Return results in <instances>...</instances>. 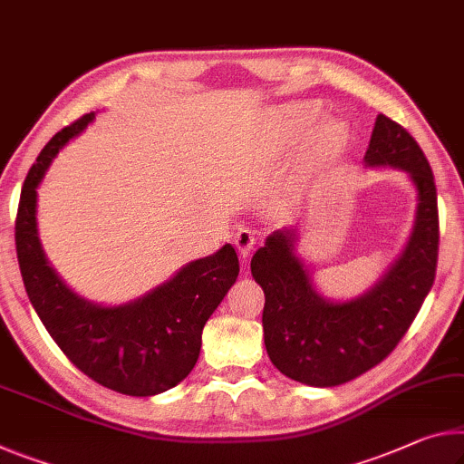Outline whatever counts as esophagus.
Here are the masks:
<instances>
[{"label":"esophagus","instance_id":"1","mask_svg":"<svg viewBox=\"0 0 464 464\" xmlns=\"http://www.w3.org/2000/svg\"><path fill=\"white\" fill-rule=\"evenodd\" d=\"M235 246H237L239 254L244 256V258H247L249 252L256 247V244H258V237H256V233L252 229H239L237 233H235Z\"/></svg>","mask_w":464,"mask_h":464}]
</instances>
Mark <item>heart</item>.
Masks as SVG:
<instances>
[{
  "instance_id": "b5f03b06",
  "label": "heart",
  "mask_w": 464,
  "mask_h": 464,
  "mask_svg": "<svg viewBox=\"0 0 464 464\" xmlns=\"http://www.w3.org/2000/svg\"><path fill=\"white\" fill-rule=\"evenodd\" d=\"M315 109L312 105H299L291 107L289 111L283 115V136L285 140H299L305 134L310 123L314 121ZM347 142V130L341 123L328 121L322 123L318 130H314L310 136V150L315 157H326V154H334L336 150L343 149V144Z\"/></svg>"
}]
</instances>
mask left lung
Masks as SVG:
<instances>
[{
  "instance_id": "8db88e82",
  "label": "left lung",
  "mask_w": 464,
  "mask_h": 464,
  "mask_svg": "<svg viewBox=\"0 0 464 464\" xmlns=\"http://www.w3.org/2000/svg\"><path fill=\"white\" fill-rule=\"evenodd\" d=\"M367 167H396L417 188V217L409 244L391 270L362 297L333 304L314 289L295 254V233H272L252 258L264 289V344L286 378L307 386L355 380L391 355L413 324L436 278L438 194L421 146L391 117L378 115L365 152Z\"/></svg>"
}]
</instances>
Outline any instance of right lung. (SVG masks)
<instances>
[{
  "instance_id": "add662e5",
  "label": "right lung",
  "mask_w": 464,
  "mask_h": 464,
  "mask_svg": "<svg viewBox=\"0 0 464 464\" xmlns=\"http://www.w3.org/2000/svg\"><path fill=\"white\" fill-rule=\"evenodd\" d=\"M94 113L49 140L22 186L16 254L26 295L63 355L88 378L115 392L152 396L178 386L194 370L202 328L239 275L231 244L183 266L171 281L126 305L91 304L49 266L36 233V188L47 167Z\"/></svg>"
}]
</instances>
